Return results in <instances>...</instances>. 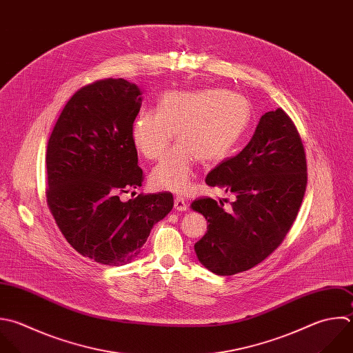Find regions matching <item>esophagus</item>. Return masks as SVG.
Masks as SVG:
<instances>
[{
	"mask_svg": "<svg viewBox=\"0 0 353 353\" xmlns=\"http://www.w3.org/2000/svg\"><path fill=\"white\" fill-rule=\"evenodd\" d=\"M174 208L176 211H186L188 210V203L182 196H176L174 200Z\"/></svg>",
	"mask_w": 353,
	"mask_h": 353,
	"instance_id": "esophagus-1",
	"label": "esophagus"
}]
</instances>
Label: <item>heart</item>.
I'll list each match as a JSON object with an SVG mask.
<instances>
[{"instance_id": "heart-1", "label": "heart", "mask_w": 353, "mask_h": 353, "mask_svg": "<svg viewBox=\"0 0 353 353\" xmlns=\"http://www.w3.org/2000/svg\"><path fill=\"white\" fill-rule=\"evenodd\" d=\"M251 117L248 102L222 90L172 91L157 110H145L135 119L131 138L146 159L163 156L176 132L174 146L150 172L157 190L183 193L192 183L197 159L204 163L223 159L244 134Z\"/></svg>"}]
</instances>
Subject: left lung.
<instances>
[{"instance_id": "obj_1", "label": "left lung", "mask_w": 353, "mask_h": 353, "mask_svg": "<svg viewBox=\"0 0 353 353\" xmlns=\"http://www.w3.org/2000/svg\"><path fill=\"white\" fill-rule=\"evenodd\" d=\"M306 181L305 149L292 120L280 108L265 113L248 145L205 178L208 186L234 194L232 211L211 197L190 205L208 222L207 233L194 244L199 261L219 276L262 262L294 223Z\"/></svg>"}]
</instances>
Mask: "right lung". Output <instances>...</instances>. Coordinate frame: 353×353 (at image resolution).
Returning <instances> with one entry per match:
<instances>
[{
    "label": "right lung",
    "mask_w": 353,
    "mask_h": 353,
    "mask_svg": "<svg viewBox=\"0 0 353 353\" xmlns=\"http://www.w3.org/2000/svg\"><path fill=\"white\" fill-rule=\"evenodd\" d=\"M141 95L124 79L85 85L69 99L48 141L51 214L68 243L102 265L132 262L174 207L170 192L120 200L143 181L131 138Z\"/></svg>",
    "instance_id": "obj_1"
}]
</instances>
